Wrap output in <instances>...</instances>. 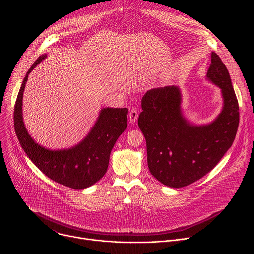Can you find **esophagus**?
I'll use <instances>...</instances> for the list:
<instances>
[{
  "instance_id": "obj_1",
  "label": "esophagus",
  "mask_w": 254,
  "mask_h": 254,
  "mask_svg": "<svg viewBox=\"0 0 254 254\" xmlns=\"http://www.w3.org/2000/svg\"><path fill=\"white\" fill-rule=\"evenodd\" d=\"M137 117H138V113H137V111L135 110V108H132V110L130 111V113H129V122L130 123H135L136 122V120H137Z\"/></svg>"
}]
</instances>
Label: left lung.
Segmentation results:
<instances>
[{"label":"left lung","mask_w":254,"mask_h":254,"mask_svg":"<svg viewBox=\"0 0 254 254\" xmlns=\"http://www.w3.org/2000/svg\"><path fill=\"white\" fill-rule=\"evenodd\" d=\"M207 77L221 88V114L207 126H193L181 112L177 86L153 88L141 98L137 125L147 142L148 166L160 182L182 188L208 174L229 150L239 125V106L229 72L215 52Z\"/></svg>","instance_id":"obj_1"}]
</instances>
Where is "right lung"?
Instances as JSON below:
<instances>
[{"label":"right lung","instance_id":"1","mask_svg":"<svg viewBox=\"0 0 254 254\" xmlns=\"http://www.w3.org/2000/svg\"><path fill=\"white\" fill-rule=\"evenodd\" d=\"M45 57L40 56L33 63L23 80L15 103V131L29 159L44 175L63 186L84 189L104 176L115 143L127 128L128 110L102 108L90 132L73 148L51 151L41 147L30 136L24 126L22 99L29 73Z\"/></svg>","mask_w":254,"mask_h":254}]
</instances>
